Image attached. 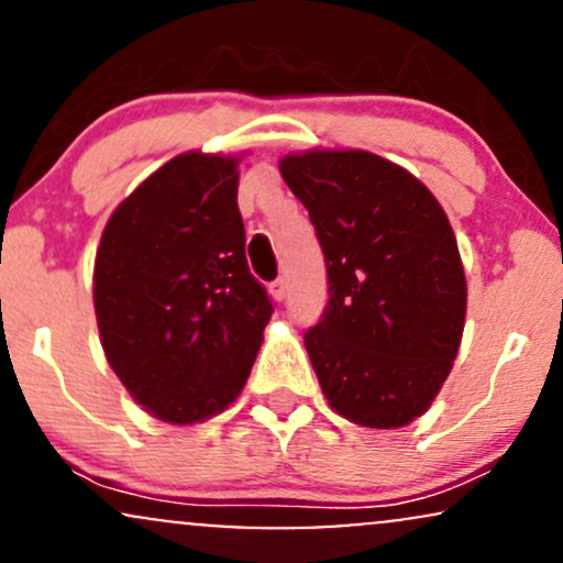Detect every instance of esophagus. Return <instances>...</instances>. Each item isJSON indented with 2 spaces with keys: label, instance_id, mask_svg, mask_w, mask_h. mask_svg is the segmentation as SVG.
I'll list each match as a JSON object with an SVG mask.
<instances>
[{
  "label": "esophagus",
  "instance_id": "esophagus-1",
  "mask_svg": "<svg viewBox=\"0 0 563 563\" xmlns=\"http://www.w3.org/2000/svg\"><path fill=\"white\" fill-rule=\"evenodd\" d=\"M269 294H273L275 301L286 299V277H277V280L269 283Z\"/></svg>",
  "mask_w": 563,
  "mask_h": 563
}]
</instances>
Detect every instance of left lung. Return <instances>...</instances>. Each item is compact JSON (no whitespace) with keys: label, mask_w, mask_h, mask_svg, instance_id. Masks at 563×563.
Listing matches in <instances>:
<instances>
[{"label":"left lung","mask_w":563,"mask_h":563,"mask_svg":"<svg viewBox=\"0 0 563 563\" xmlns=\"http://www.w3.org/2000/svg\"><path fill=\"white\" fill-rule=\"evenodd\" d=\"M280 174L309 211L325 256L328 303L303 333L339 416L397 429L448 380L466 322V275L439 200L367 151H307Z\"/></svg>","instance_id":"1"}]
</instances>
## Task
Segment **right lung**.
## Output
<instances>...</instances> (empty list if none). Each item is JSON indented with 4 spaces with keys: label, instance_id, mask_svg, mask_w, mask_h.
Wrapping results in <instances>:
<instances>
[{
    "label": "right lung",
    "instance_id": "1",
    "mask_svg": "<svg viewBox=\"0 0 563 563\" xmlns=\"http://www.w3.org/2000/svg\"><path fill=\"white\" fill-rule=\"evenodd\" d=\"M92 294L106 357L134 402L179 426L222 412L273 318L245 262L238 158L183 153L121 200Z\"/></svg>",
    "mask_w": 563,
    "mask_h": 563
}]
</instances>
